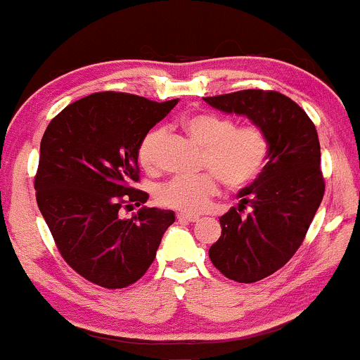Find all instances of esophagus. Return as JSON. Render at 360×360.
Masks as SVG:
<instances>
[{
    "label": "esophagus",
    "mask_w": 360,
    "mask_h": 360,
    "mask_svg": "<svg viewBox=\"0 0 360 360\" xmlns=\"http://www.w3.org/2000/svg\"><path fill=\"white\" fill-rule=\"evenodd\" d=\"M200 220L198 214H188V213H177V221H184V223H194Z\"/></svg>",
    "instance_id": "34e87169"
}]
</instances>
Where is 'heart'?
<instances>
[{"instance_id": "obj_1", "label": "heart", "mask_w": 360, "mask_h": 360, "mask_svg": "<svg viewBox=\"0 0 360 360\" xmlns=\"http://www.w3.org/2000/svg\"><path fill=\"white\" fill-rule=\"evenodd\" d=\"M183 128L203 150L201 167L194 177H174L155 188L157 203L183 213H200L217 196L221 184L242 191L262 176L271 154V140L257 123L237 125L233 118L198 111L183 118ZM166 130L155 127L139 142L137 160L147 172L159 169V150Z\"/></svg>"}]
</instances>
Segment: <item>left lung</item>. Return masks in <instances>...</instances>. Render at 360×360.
Listing matches in <instances>:
<instances>
[{
    "mask_svg": "<svg viewBox=\"0 0 360 360\" xmlns=\"http://www.w3.org/2000/svg\"><path fill=\"white\" fill-rule=\"evenodd\" d=\"M205 101L226 113L245 115L271 140L262 176L238 193V206L220 217L221 237L210 247V259L225 278L257 283L296 254L323 200L315 123L278 91L243 89Z\"/></svg>",
    "mask_w": 360,
    "mask_h": 360,
    "instance_id": "obj_1",
    "label": "left lung"
}]
</instances>
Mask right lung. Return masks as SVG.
<instances>
[{"label": "right lung", "mask_w": 360, "mask_h": 360, "mask_svg": "<svg viewBox=\"0 0 360 360\" xmlns=\"http://www.w3.org/2000/svg\"><path fill=\"white\" fill-rule=\"evenodd\" d=\"M179 100L103 91L65 106L45 130L34 179L37 205L62 259L89 283L127 288L146 274L167 226L169 210H120L146 203L137 147Z\"/></svg>", "instance_id": "add662e5"}]
</instances>
